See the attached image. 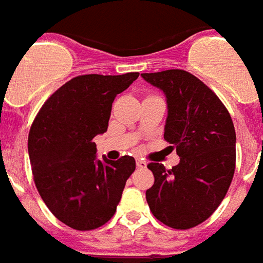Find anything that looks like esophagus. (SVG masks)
Returning a JSON list of instances; mask_svg holds the SVG:
<instances>
[{
  "mask_svg": "<svg viewBox=\"0 0 263 263\" xmlns=\"http://www.w3.org/2000/svg\"><path fill=\"white\" fill-rule=\"evenodd\" d=\"M136 164H137L138 168H145L146 167V161L142 160V159H137V160H136Z\"/></svg>",
  "mask_w": 263,
  "mask_h": 263,
  "instance_id": "obj_1",
  "label": "esophagus"
}]
</instances>
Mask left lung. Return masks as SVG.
<instances>
[{"mask_svg":"<svg viewBox=\"0 0 263 263\" xmlns=\"http://www.w3.org/2000/svg\"><path fill=\"white\" fill-rule=\"evenodd\" d=\"M141 77L164 93V138L175 145L180 157L171 170L149 163L155 183L146 190V201L165 226L193 228L211 217L230 189L236 160L234 122L215 92L186 70Z\"/></svg>","mask_w":263,"mask_h":263,"instance_id":"obj_1","label":"left lung"}]
</instances>
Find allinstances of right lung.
<instances>
[{
	"instance_id": "right-lung-1",
	"label": "right lung",
	"mask_w": 263,
	"mask_h": 263,
	"mask_svg": "<svg viewBox=\"0 0 263 263\" xmlns=\"http://www.w3.org/2000/svg\"><path fill=\"white\" fill-rule=\"evenodd\" d=\"M138 74L74 77L47 99L31 126L28 155L37 191L73 230L106 224L136 170L132 156L99 160L93 138L106 133L114 99Z\"/></svg>"
}]
</instances>
